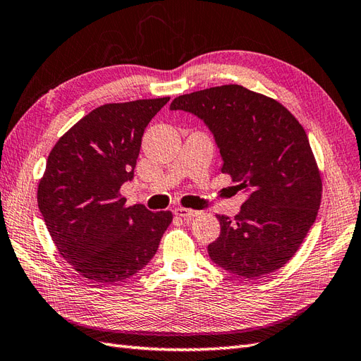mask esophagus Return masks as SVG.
<instances>
[{
    "label": "esophagus",
    "instance_id": "esophagus-1",
    "mask_svg": "<svg viewBox=\"0 0 361 361\" xmlns=\"http://www.w3.org/2000/svg\"><path fill=\"white\" fill-rule=\"evenodd\" d=\"M173 213L180 216V218H184V219H192L195 218V216H198L201 212L198 210H192V209H184V207H177L173 210Z\"/></svg>",
    "mask_w": 361,
    "mask_h": 361
}]
</instances>
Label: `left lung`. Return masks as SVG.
Instances as JSON below:
<instances>
[{"instance_id": "1", "label": "left lung", "mask_w": 361, "mask_h": 361, "mask_svg": "<svg viewBox=\"0 0 361 361\" xmlns=\"http://www.w3.org/2000/svg\"><path fill=\"white\" fill-rule=\"evenodd\" d=\"M171 110L204 121L219 148L221 171L248 193L233 221L218 214L221 234L209 245L212 262L246 280L280 269L300 250L322 197L301 123L278 101L239 85L181 95Z\"/></svg>"}]
</instances>
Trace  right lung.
Listing matches in <instances>:
<instances>
[{"label":"right lung","mask_w":361,"mask_h":361,"mask_svg":"<svg viewBox=\"0 0 361 361\" xmlns=\"http://www.w3.org/2000/svg\"><path fill=\"white\" fill-rule=\"evenodd\" d=\"M169 97L104 104L51 149L37 205L60 255L92 283L126 281L157 252L171 212L127 207L121 186L135 177L142 136Z\"/></svg>","instance_id":"right-lung-1"}]
</instances>
